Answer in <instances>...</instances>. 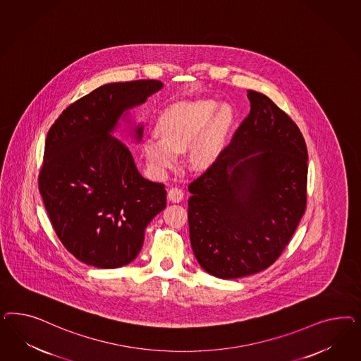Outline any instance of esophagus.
Listing matches in <instances>:
<instances>
[{
  "label": "esophagus",
  "mask_w": 361,
  "mask_h": 361,
  "mask_svg": "<svg viewBox=\"0 0 361 361\" xmlns=\"http://www.w3.org/2000/svg\"><path fill=\"white\" fill-rule=\"evenodd\" d=\"M168 198H169V201H172V202H180V201H183V198H184V193H183V190H181L180 188H172V189H169V192H168Z\"/></svg>",
  "instance_id": "esophagus-1"
}]
</instances>
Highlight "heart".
Masks as SVG:
<instances>
[{"label":"heart","instance_id":"1","mask_svg":"<svg viewBox=\"0 0 361 361\" xmlns=\"http://www.w3.org/2000/svg\"><path fill=\"white\" fill-rule=\"evenodd\" d=\"M234 121L229 103L213 99H190L171 104L159 115L154 132L161 138L147 139L144 154L154 172L164 173L173 168L178 152L188 151L189 163L208 166L217 156Z\"/></svg>","mask_w":361,"mask_h":361}]
</instances>
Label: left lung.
Here are the masks:
<instances>
[{
  "instance_id": "8db88e82",
  "label": "left lung",
  "mask_w": 361,
  "mask_h": 361,
  "mask_svg": "<svg viewBox=\"0 0 361 361\" xmlns=\"http://www.w3.org/2000/svg\"><path fill=\"white\" fill-rule=\"evenodd\" d=\"M250 114L188 189L197 262L221 279L259 273L291 240L306 210V142L271 99L249 90Z\"/></svg>"
}]
</instances>
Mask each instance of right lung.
<instances>
[{
    "instance_id": "obj_1",
    "label": "right lung",
    "mask_w": 361,
    "mask_h": 361,
    "mask_svg": "<svg viewBox=\"0 0 361 361\" xmlns=\"http://www.w3.org/2000/svg\"><path fill=\"white\" fill-rule=\"evenodd\" d=\"M160 80L109 83L55 121L44 144L39 192L58 238L80 262L116 269L142 250L148 224L166 207L163 184L144 178L115 133L142 142L131 109L160 91Z\"/></svg>"
}]
</instances>
